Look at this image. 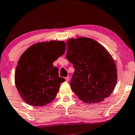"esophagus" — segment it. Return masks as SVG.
<instances>
[{
	"label": "esophagus",
	"instance_id": "1",
	"mask_svg": "<svg viewBox=\"0 0 135 135\" xmlns=\"http://www.w3.org/2000/svg\"><path fill=\"white\" fill-rule=\"evenodd\" d=\"M69 80H70V77L69 76H67V77H65V80H66V82H69Z\"/></svg>",
	"mask_w": 135,
	"mask_h": 135
}]
</instances>
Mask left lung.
<instances>
[{"label": "left lung", "mask_w": 135, "mask_h": 135, "mask_svg": "<svg viewBox=\"0 0 135 135\" xmlns=\"http://www.w3.org/2000/svg\"><path fill=\"white\" fill-rule=\"evenodd\" d=\"M66 57L74 66L70 86L80 100L98 103L110 95L117 83V67L102 45L87 37L70 38Z\"/></svg>", "instance_id": "8db88e82"}]
</instances>
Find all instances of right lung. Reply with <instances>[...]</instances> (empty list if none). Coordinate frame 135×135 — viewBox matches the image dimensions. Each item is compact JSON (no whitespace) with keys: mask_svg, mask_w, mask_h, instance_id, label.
I'll use <instances>...</instances> for the list:
<instances>
[{"mask_svg":"<svg viewBox=\"0 0 135 135\" xmlns=\"http://www.w3.org/2000/svg\"><path fill=\"white\" fill-rule=\"evenodd\" d=\"M63 41L32 45L20 57L15 72V84L23 100L32 106L51 103L65 79L59 77L52 63L65 51Z\"/></svg>","mask_w":135,"mask_h":135,"instance_id":"add662e5","label":"right lung"}]
</instances>
